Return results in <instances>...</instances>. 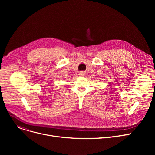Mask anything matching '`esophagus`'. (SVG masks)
<instances>
[{
    "label": "esophagus",
    "instance_id": "obj_1",
    "mask_svg": "<svg viewBox=\"0 0 155 155\" xmlns=\"http://www.w3.org/2000/svg\"><path fill=\"white\" fill-rule=\"evenodd\" d=\"M85 75V73L84 71H80V72L79 73V75H80V77H84Z\"/></svg>",
    "mask_w": 155,
    "mask_h": 155
}]
</instances>
